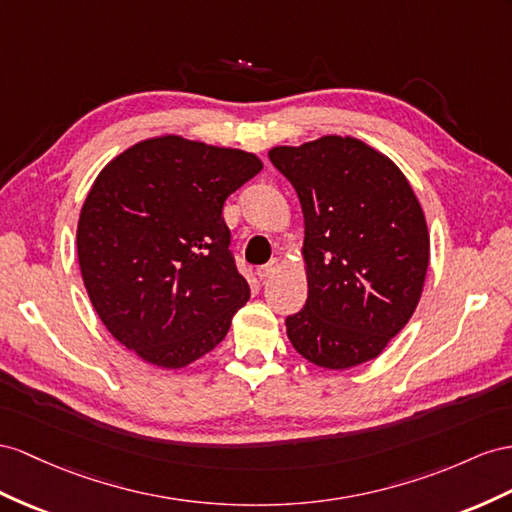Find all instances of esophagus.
Returning a JSON list of instances; mask_svg holds the SVG:
<instances>
[{
    "instance_id": "34e87169",
    "label": "esophagus",
    "mask_w": 512,
    "mask_h": 512,
    "mask_svg": "<svg viewBox=\"0 0 512 512\" xmlns=\"http://www.w3.org/2000/svg\"><path fill=\"white\" fill-rule=\"evenodd\" d=\"M279 268H281V261L279 259H272V261H268L266 266L257 268V277L259 279H270L274 272H279Z\"/></svg>"
}]
</instances>
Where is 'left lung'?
Returning a JSON list of instances; mask_svg holds the SVG:
<instances>
[{"label":"left lung","mask_w":512,"mask_h":512,"mask_svg":"<svg viewBox=\"0 0 512 512\" xmlns=\"http://www.w3.org/2000/svg\"><path fill=\"white\" fill-rule=\"evenodd\" d=\"M268 157L305 218L309 294L287 316V337L326 370L376 359L411 320L428 270V227L411 183L350 136L274 147Z\"/></svg>","instance_id":"1"}]
</instances>
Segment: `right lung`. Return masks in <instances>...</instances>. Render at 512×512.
<instances>
[{
  "label": "right lung",
  "mask_w": 512,
  "mask_h": 512,
  "mask_svg": "<svg viewBox=\"0 0 512 512\" xmlns=\"http://www.w3.org/2000/svg\"><path fill=\"white\" fill-rule=\"evenodd\" d=\"M261 168L253 153L160 136L101 170L77 222V259L116 342L179 370L225 339L251 290L222 207Z\"/></svg>",
  "instance_id": "right-lung-1"
}]
</instances>
